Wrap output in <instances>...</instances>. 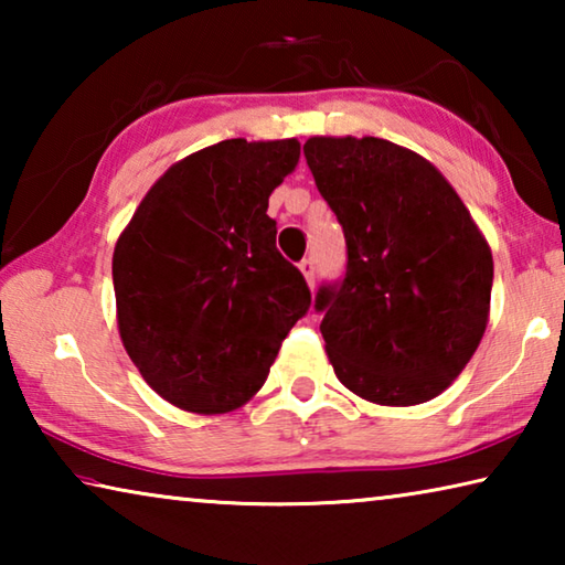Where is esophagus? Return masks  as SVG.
<instances>
[{
    "instance_id": "esophagus-1",
    "label": "esophagus",
    "mask_w": 565,
    "mask_h": 565,
    "mask_svg": "<svg viewBox=\"0 0 565 565\" xmlns=\"http://www.w3.org/2000/svg\"><path fill=\"white\" fill-rule=\"evenodd\" d=\"M299 269L306 276V281H309V286H313V271H317V266H313L311 256H306V259L299 262Z\"/></svg>"
}]
</instances>
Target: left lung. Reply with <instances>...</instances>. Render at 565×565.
<instances>
[{"mask_svg": "<svg viewBox=\"0 0 565 565\" xmlns=\"http://www.w3.org/2000/svg\"><path fill=\"white\" fill-rule=\"evenodd\" d=\"M303 157L347 238V271L313 301L333 371L381 406L431 401L481 343L489 244L414 151L376 137H311Z\"/></svg>", "mask_w": 565, "mask_h": 565, "instance_id": "obj_1", "label": "left lung"}]
</instances>
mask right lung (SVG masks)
Here are the masks:
<instances>
[{
  "label": "right lung",
  "instance_id": "1",
  "mask_svg": "<svg viewBox=\"0 0 565 565\" xmlns=\"http://www.w3.org/2000/svg\"><path fill=\"white\" fill-rule=\"evenodd\" d=\"M299 141L226 139L171 167L141 199L111 259L119 333L161 398L224 414L264 386L311 306L276 248L271 191Z\"/></svg>",
  "mask_w": 565,
  "mask_h": 565
}]
</instances>
